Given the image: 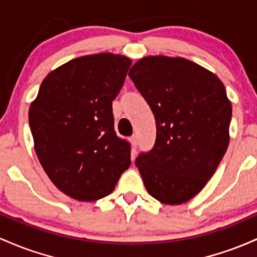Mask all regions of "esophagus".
I'll return each instance as SVG.
<instances>
[{
  "label": "esophagus",
  "mask_w": 257,
  "mask_h": 257,
  "mask_svg": "<svg viewBox=\"0 0 257 257\" xmlns=\"http://www.w3.org/2000/svg\"><path fill=\"white\" fill-rule=\"evenodd\" d=\"M130 142H131V146L134 147V148H137V144H138V141H137V137L135 136H131L130 137Z\"/></svg>",
  "instance_id": "obj_1"
}]
</instances>
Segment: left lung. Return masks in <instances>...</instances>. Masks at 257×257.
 <instances>
[{"instance_id":"obj_1","label":"left lung","mask_w":257,"mask_h":257,"mask_svg":"<svg viewBox=\"0 0 257 257\" xmlns=\"http://www.w3.org/2000/svg\"><path fill=\"white\" fill-rule=\"evenodd\" d=\"M157 122L154 148L138 155L147 192L180 205L205 187L229 143L232 104L214 73L182 57L149 56L128 71Z\"/></svg>"}]
</instances>
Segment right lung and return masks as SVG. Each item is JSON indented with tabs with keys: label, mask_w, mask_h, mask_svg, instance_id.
<instances>
[{
	"label": "right lung",
	"mask_w": 257,
	"mask_h": 257,
	"mask_svg": "<svg viewBox=\"0 0 257 257\" xmlns=\"http://www.w3.org/2000/svg\"><path fill=\"white\" fill-rule=\"evenodd\" d=\"M131 64L114 53L69 60L43 79L31 102L29 123L40 164L75 200L109 195L131 165L130 144L115 134L111 108Z\"/></svg>",
	"instance_id": "1"
}]
</instances>
